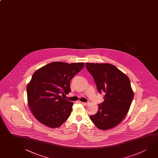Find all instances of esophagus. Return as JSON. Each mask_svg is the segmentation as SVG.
<instances>
[{
  "label": "esophagus",
  "instance_id": "1",
  "mask_svg": "<svg viewBox=\"0 0 158 158\" xmlns=\"http://www.w3.org/2000/svg\"><path fill=\"white\" fill-rule=\"evenodd\" d=\"M81 104H83V105H86L88 104V102H81Z\"/></svg>",
  "mask_w": 158,
  "mask_h": 158
}]
</instances>
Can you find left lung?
Listing matches in <instances>:
<instances>
[{"label":"left lung","instance_id":"1","mask_svg":"<svg viewBox=\"0 0 158 158\" xmlns=\"http://www.w3.org/2000/svg\"><path fill=\"white\" fill-rule=\"evenodd\" d=\"M85 65L98 91L104 94L98 112L90 118L99 129H110L119 124L129 110L134 98L130 79L112 64L86 63Z\"/></svg>","mask_w":158,"mask_h":158}]
</instances>
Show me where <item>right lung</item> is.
Here are the masks:
<instances>
[{"mask_svg":"<svg viewBox=\"0 0 158 158\" xmlns=\"http://www.w3.org/2000/svg\"><path fill=\"white\" fill-rule=\"evenodd\" d=\"M84 63L53 62L34 72L27 87L28 105L39 122L50 128L60 127L69 117L73 102L61 94L71 91L70 82Z\"/></svg>","mask_w":158,"mask_h":158,"instance_id":"1","label":"right lung"}]
</instances>
